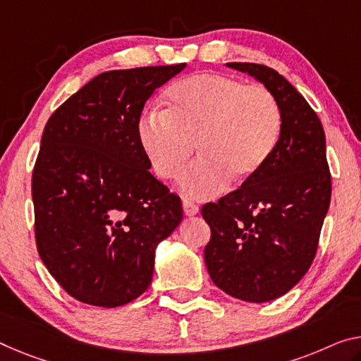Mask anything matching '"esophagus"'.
Returning a JSON list of instances; mask_svg holds the SVG:
<instances>
[{"instance_id":"esophagus-1","label":"esophagus","mask_w":361,"mask_h":361,"mask_svg":"<svg viewBox=\"0 0 361 361\" xmlns=\"http://www.w3.org/2000/svg\"><path fill=\"white\" fill-rule=\"evenodd\" d=\"M182 208H184L185 216H193L198 213V204L190 202V200H182Z\"/></svg>"}]
</instances>
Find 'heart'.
I'll return each instance as SVG.
<instances>
[{"mask_svg":"<svg viewBox=\"0 0 361 361\" xmlns=\"http://www.w3.org/2000/svg\"><path fill=\"white\" fill-rule=\"evenodd\" d=\"M281 132L273 92L218 74L177 82L166 92V109L145 111L137 124L138 145L161 180L176 179L197 148L200 158L180 179L182 190L195 198L218 195L231 177L247 182L258 176Z\"/></svg>","mask_w":361,"mask_h":361,"instance_id":"b5f03b06","label":"heart"}]
</instances>
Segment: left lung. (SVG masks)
I'll return each mask as SVG.
<instances>
[{"label": "left lung", "mask_w": 361, "mask_h": 361, "mask_svg": "<svg viewBox=\"0 0 361 361\" xmlns=\"http://www.w3.org/2000/svg\"><path fill=\"white\" fill-rule=\"evenodd\" d=\"M274 93L282 132L262 173L207 203L209 277L238 300L262 303L289 292L312 266L331 202L323 124L297 88L263 64L229 63Z\"/></svg>", "instance_id": "left-lung-1"}]
</instances>
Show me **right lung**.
I'll list each match as a JSON object with an SVG mask.
<instances>
[{
  "mask_svg": "<svg viewBox=\"0 0 361 361\" xmlns=\"http://www.w3.org/2000/svg\"><path fill=\"white\" fill-rule=\"evenodd\" d=\"M185 68L108 71L49 116L32 173L42 262L75 300L114 308L140 297L154 248L182 221L137 138L145 102Z\"/></svg>",
  "mask_w": 361,
  "mask_h": 361,
  "instance_id": "add662e5",
  "label": "right lung"
}]
</instances>
